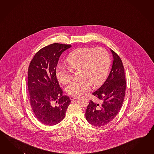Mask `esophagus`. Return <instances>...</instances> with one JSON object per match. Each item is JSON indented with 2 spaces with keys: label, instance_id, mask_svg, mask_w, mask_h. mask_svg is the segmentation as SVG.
Segmentation results:
<instances>
[{
  "label": "esophagus",
  "instance_id": "34e87169",
  "mask_svg": "<svg viewBox=\"0 0 154 154\" xmlns=\"http://www.w3.org/2000/svg\"><path fill=\"white\" fill-rule=\"evenodd\" d=\"M78 98H79V97H77V96H70L69 97V98L71 100H74V99Z\"/></svg>",
  "mask_w": 154,
  "mask_h": 154
}]
</instances>
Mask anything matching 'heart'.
Returning <instances> with one entry per match:
<instances>
[{
    "instance_id": "b5f03b06",
    "label": "heart",
    "mask_w": 154,
    "mask_h": 154,
    "mask_svg": "<svg viewBox=\"0 0 154 154\" xmlns=\"http://www.w3.org/2000/svg\"><path fill=\"white\" fill-rule=\"evenodd\" d=\"M68 66L58 65L56 75L60 82L68 83L72 78L73 71H81L79 81L71 82L66 88L67 93L72 96H79L91 89L93 84L98 85L106 79L109 69V55L106 50L81 48L71 52L66 58Z\"/></svg>"
}]
</instances>
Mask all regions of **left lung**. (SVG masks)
I'll return each instance as SVG.
<instances>
[{
    "instance_id": "1",
    "label": "left lung",
    "mask_w": 154,
    "mask_h": 154,
    "mask_svg": "<svg viewBox=\"0 0 154 154\" xmlns=\"http://www.w3.org/2000/svg\"><path fill=\"white\" fill-rule=\"evenodd\" d=\"M112 67L106 81L92 93L99 103L90 100L85 110V118L94 126L102 127L116 116L122 106L126 89V81L123 63L115 52Z\"/></svg>"
}]
</instances>
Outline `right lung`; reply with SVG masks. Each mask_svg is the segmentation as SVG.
I'll list each match as a JSON object with an SVG mask.
<instances>
[{
  "label": "right lung",
  "mask_w": 154,
  "mask_h": 154,
  "mask_svg": "<svg viewBox=\"0 0 154 154\" xmlns=\"http://www.w3.org/2000/svg\"><path fill=\"white\" fill-rule=\"evenodd\" d=\"M71 45L54 43L40 49L28 69L27 87L30 103L35 116L46 125H55L65 118L71 103L62 95L56 69L62 53Z\"/></svg>",
  "instance_id": "1"
}]
</instances>
